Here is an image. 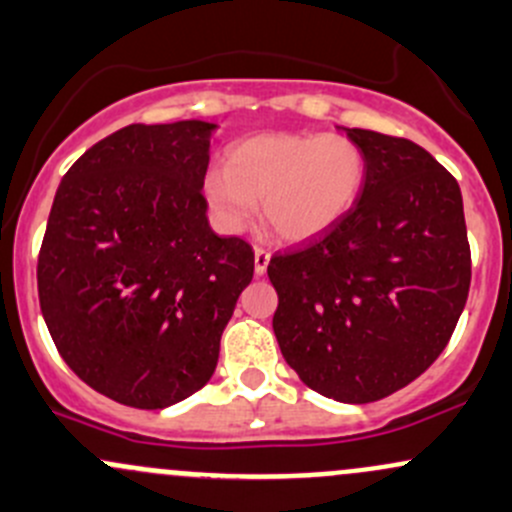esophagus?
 I'll return each mask as SVG.
<instances>
[{"label": "esophagus", "instance_id": "esophagus-1", "mask_svg": "<svg viewBox=\"0 0 512 512\" xmlns=\"http://www.w3.org/2000/svg\"><path fill=\"white\" fill-rule=\"evenodd\" d=\"M269 250L265 247H255V274L257 277H262V274L267 272V265H269Z\"/></svg>", "mask_w": 512, "mask_h": 512}]
</instances>
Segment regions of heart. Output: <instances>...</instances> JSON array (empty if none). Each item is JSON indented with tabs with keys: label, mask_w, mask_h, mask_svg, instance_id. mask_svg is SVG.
Wrapping results in <instances>:
<instances>
[{
	"label": "heart",
	"mask_w": 512,
	"mask_h": 512,
	"mask_svg": "<svg viewBox=\"0 0 512 512\" xmlns=\"http://www.w3.org/2000/svg\"><path fill=\"white\" fill-rule=\"evenodd\" d=\"M362 145L340 133H262L235 143L206 179L213 216L240 230L255 204L269 233L303 243L342 221L367 184Z\"/></svg>",
	"instance_id": "1"
}]
</instances>
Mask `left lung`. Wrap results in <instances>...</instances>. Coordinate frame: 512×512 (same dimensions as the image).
<instances>
[{
    "instance_id": "left-lung-1",
    "label": "left lung",
    "mask_w": 512,
    "mask_h": 512,
    "mask_svg": "<svg viewBox=\"0 0 512 512\" xmlns=\"http://www.w3.org/2000/svg\"><path fill=\"white\" fill-rule=\"evenodd\" d=\"M364 192L320 238L269 260L272 328L308 389L372 403L418 379L462 316L471 250L457 179L413 140L347 128Z\"/></svg>"
}]
</instances>
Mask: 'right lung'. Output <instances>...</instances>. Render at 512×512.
<instances>
[{"label":"right lung","mask_w":512,"mask_h":512,"mask_svg":"<svg viewBox=\"0 0 512 512\" xmlns=\"http://www.w3.org/2000/svg\"><path fill=\"white\" fill-rule=\"evenodd\" d=\"M213 123H131L67 170L38 255L60 357L123 406L157 411L211 379L255 252L218 238L204 177Z\"/></svg>","instance_id":"obj_1"}]
</instances>
